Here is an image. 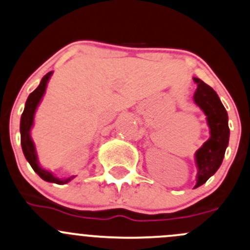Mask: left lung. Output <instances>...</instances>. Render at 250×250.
Segmentation results:
<instances>
[{
    "mask_svg": "<svg viewBox=\"0 0 250 250\" xmlns=\"http://www.w3.org/2000/svg\"><path fill=\"white\" fill-rule=\"evenodd\" d=\"M194 81L198 85L194 93V102L206 115L211 133L208 140L195 153L198 167L195 188H198L219 169L229 144L230 129L228 125V112L215 91L200 79L194 78Z\"/></svg>",
    "mask_w": 250,
    "mask_h": 250,
    "instance_id": "8db88e82",
    "label": "left lung"
}]
</instances>
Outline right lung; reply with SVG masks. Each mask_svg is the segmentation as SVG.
<instances>
[{"instance_id": "obj_1", "label": "right lung", "mask_w": 250, "mask_h": 250, "mask_svg": "<svg viewBox=\"0 0 250 250\" xmlns=\"http://www.w3.org/2000/svg\"><path fill=\"white\" fill-rule=\"evenodd\" d=\"M51 75H52V72H49L48 74L44 75L38 87H37L36 90L28 96L27 101H26L25 109H23V112L22 115H21V121H20L21 147H22V152L23 154H25V158L27 159L28 163H30L32 169L38 173L39 177L43 178V180L46 181V182L57 183V185H65V183L69 182L70 180H73L74 176L64 178V180H61V178L55 177L51 172L46 171L45 169H43L38 163L35 144H33L32 139H31V134H30L31 128H32L33 125V118H35L36 109L37 106H38L39 102H41L42 98H43L44 93H45L46 83H48L49 79Z\"/></svg>"}]
</instances>
